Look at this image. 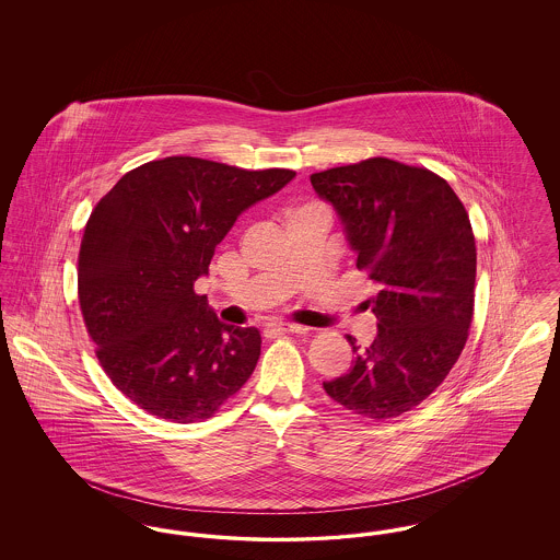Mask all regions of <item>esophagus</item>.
Returning a JSON list of instances; mask_svg holds the SVG:
<instances>
[{
  "mask_svg": "<svg viewBox=\"0 0 560 560\" xmlns=\"http://www.w3.org/2000/svg\"><path fill=\"white\" fill-rule=\"evenodd\" d=\"M270 329H275V331H279V334H308V327H304V325H293V323H270L268 325Z\"/></svg>",
  "mask_w": 560,
  "mask_h": 560,
  "instance_id": "1",
  "label": "esophagus"
}]
</instances>
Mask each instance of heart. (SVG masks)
Wrapping results in <instances>:
<instances>
[{"label": "heart", "instance_id": "1", "mask_svg": "<svg viewBox=\"0 0 560 560\" xmlns=\"http://www.w3.org/2000/svg\"><path fill=\"white\" fill-rule=\"evenodd\" d=\"M302 208H304V206H302ZM295 210H300V208H292V210H288V213L295 212Z\"/></svg>", "mask_w": 560, "mask_h": 560}]
</instances>
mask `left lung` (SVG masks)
I'll return each mask as SVG.
<instances>
[{
  "instance_id": "obj_1",
  "label": "left lung",
  "mask_w": 560,
  "mask_h": 560,
  "mask_svg": "<svg viewBox=\"0 0 560 560\" xmlns=\"http://www.w3.org/2000/svg\"><path fill=\"white\" fill-rule=\"evenodd\" d=\"M342 220L357 268L375 285L372 347L350 372L323 382L352 413L388 420L413 409L452 372L475 311L477 245L453 188L427 167L386 158L311 176Z\"/></svg>"
}]
</instances>
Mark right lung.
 <instances>
[{
	"instance_id": "add662e5",
	"label": "right lung",
	"mask_w": 560,
	"mask_h": 560,
	"mask_svg": "<svg viewBox=\"0 0 560 560\" xmlns=\"http://www.w3.org/2000/svg\"><path fill=\"white\" fill-rule=\"evenodd\" d=\"M293 176L165 158L128 172L96 203L81 240V315L103 370L140 409L199 422L254 372L260 331L218 320L192 283L240 213Z\"/></svg>"
}]
</instances>
